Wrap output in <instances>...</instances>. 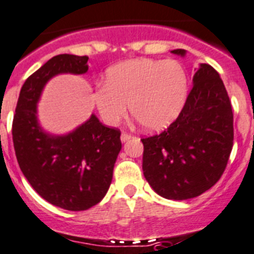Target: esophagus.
Wrapping results in <instances>:
<instances>
[{
	"mask_svg": "<svg viewBox=\"0 0 254 254\" xmlns=\"http://www.w3.org/2000/svg\"><path fill=\"white\" fill-rule=\"evenodd\" d=\"M130 138H131V134H127V132H123L122 136H120V139H122L123 143H125L127 140H129Z\"/></svg>",
	"mask_w": 254,
	"mask_h": 254,
	"instance_id": "esophagus-1",
	"label": "esophagus"
}]
</instances>
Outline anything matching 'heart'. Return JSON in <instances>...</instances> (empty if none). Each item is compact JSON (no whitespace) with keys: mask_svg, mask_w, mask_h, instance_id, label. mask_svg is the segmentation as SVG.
Wrapping results in <instances>:
<instances>
[{"mask_svg":"<svg viewBox=\"0 0 254 254\" xmlns=\"http://www.w3.org/2000/svg\"><path fill=\"white\" fill-rule=\"evenodd\" d=\"M188 76L175 60L135 59L111 66L103 86L92 94L105 124L118 125L130 113L145 129L160 130L179 115L187 99Z\"/></svg>","mask_w":254,"mask_h":254,"instance_id":"heart-1","label":"heart"}]
</instances>
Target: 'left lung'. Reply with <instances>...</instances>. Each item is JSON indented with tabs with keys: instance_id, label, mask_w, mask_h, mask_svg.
Here are the masks:
<instances>
[{
	"instance_id": "obj_1",
	"label": "left lung",
	"mask_w": 254,
	"mask_h": 254,
	"mask_svg": "<svg viewBox=\"0 0 254 254\" xmlns=\"http://www.w3.org/2000/svg\"><path fill=\"white\" fill-rule=\"evenodd\" d=\"M172 52L186 55L182 49ZM141 141L144 177L160 196L186 200L212 188L233 146V113L219 73L200 64L177 120Z\"/></svg>"
}]
</instances>
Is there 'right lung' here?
Returning a JSON list of instances; mask_svg holds the SVG:
<instances>
[{
    "label": "right lung",
    "mask_w": 254,
    "mask_h": 254,
    "mask_svg": "<svg viewBox=\"0 0 254 254\" xmlns=\"http://www.w3.org/2000/svg\"><path fill=\"white\" fill-rule=\"evenodd\" d=\"M87 56H54L27 77L18 96L12 139L21 172L31 187L51 204L66 210H86L105 196L122 149L120 130L90 119L65 135L44 131L37 103L45 85L59 73L81 75Z\"/></svg>",
    "instance_id": "obj_1"
}]
</instances>
